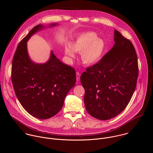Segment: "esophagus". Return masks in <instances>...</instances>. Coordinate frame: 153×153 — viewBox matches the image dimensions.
I'll use <instances>...</instances> for the list:
<instances>
[{"label":"esophagus","instance_id":"esophagus-1","mask_svg":"<svg viewBox=\"0 0 153 153\" xmlns=\"http://www.w3.org/2000/svg\"><path fill=\"white\" fill-rule=\"evenodd\" d=\"M80 75L79 73V72H77V73H76V80H77V81H79V80H80Z\"/></svg>","mask_w":153,"mask_h":153}]
</instances>
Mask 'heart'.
I'll list each match as a JSON object with an SVG mask.
<instances>
[{
    "instance_id": "1",
    "label": "heart",
    "mask_w": 153,
    "mask_h": 153,
    "mask_svg": "<svg viewBox=\"0 0 153 153\" xmlns=\"http://www.w3.org/2000/svg\"><path fill=\"white\" fill-rule=\"evenodd\" d=\"M105 48L104 41L97 37L94 32L88 31L82 33L71 43V45L65 48V53L73 58L74 52L81 53V59L84 64L91 65L97 62L100 59Z\"/></svg>"
}]
</instances>
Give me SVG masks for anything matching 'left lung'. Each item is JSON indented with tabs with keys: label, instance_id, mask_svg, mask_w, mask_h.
<instances>
[{
	"label": "left lung",
	"instance_id": "8db88e82",
	"mask_svg": "<svg viewBox=\"0 0 153 153\" xmlns=\"http://www.w3.org/2000/svg\"><path fill=\"white\" fill-rule=\"evenodd\" d=\"M113 47L80 76L86 110L102 120L119 114L135 91L139 74L137 56L129 40L114 30Z\"/></svg>",
	"mask_w": 153,
	"mask_h": 153
}]
</instances>
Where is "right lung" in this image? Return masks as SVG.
<instances>
[{"instance_id":"obj_1","label":"right lung","mask_w":153,"mask_h":153,"mask_svg":"<svg viewBox=\"0 0 153 153\" xmlns=\"http://www.w3.org/2000/svg\"><path fill=\"white\" fill-rule=\"evenodd\" d=\"M57 25L54 23L50 27ZM44 28L34 27L22 40L14 53L11 68L13 88L19 102L31 116L47 119L62 109L65 97L75 85V70L64 64L51 51L45 63H36L29 57L27 43L38 31Z\"/></svg>"}]
</instances>
